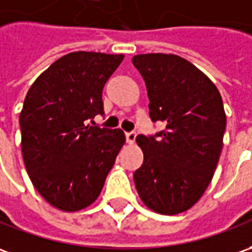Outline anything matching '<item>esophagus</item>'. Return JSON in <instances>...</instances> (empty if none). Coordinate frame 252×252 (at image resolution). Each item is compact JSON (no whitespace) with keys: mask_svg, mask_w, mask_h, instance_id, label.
<instances>
[{"mask_svg":"<svg viewBox=\"0 0 252 252\" xmlns=\"http://www.w3.org/2000/svg\"><path fill=\"white\" fill-rule=\"evenodd\" d=\"M126 143L133 144L135 143V139H136V132H126Z\"/></svg>","mask_w":252,"mask_h":252,"instance_id":"esophagus-1","label":"esophagus"}]
</instances>
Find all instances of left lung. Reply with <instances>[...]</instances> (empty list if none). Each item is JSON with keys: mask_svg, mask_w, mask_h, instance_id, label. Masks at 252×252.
I'll return each mask as SVG.
<instances>
[{"mask_svg": "<svg viewBox=\"0 0 252 252\" xmlns=\"http://www.w3.org/2000/svg\"><path fill=\"white\" fill-rule=\"evenodd\" d=\"M132 63L144 79L153 121L166 129L139 135L143 163L133 173L144 205L173 216L205 193L222 150L226 114L220 91L203 72L176 54L149 53Z\"/></svg>", "mask_w": 252, "mask_h": 252, "instance_id": "obj_1", "label": "left lung"}]
</instances>
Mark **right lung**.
<instances>
[{"label": "right lung", "instance_id": "add662e5", "mask_svg": "<svg viewBox=\"0 0 252 252\" xmlns=\"http://www.w3.org/2000/svg\"><path fill=\"white\" fill-rule=\"evenodd\" d=\"M123 60L124 54L72 52L28 90L20 112L23 159L36 191L59 210L93 205L126 143L121 129L89 124L103 114L102 90Z\"/></svg>", "mask_w": 252, "mask_h": 252}]
</instances>
